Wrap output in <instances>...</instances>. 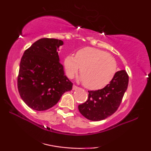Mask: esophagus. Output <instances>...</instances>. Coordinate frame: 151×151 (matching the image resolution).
I'll use <instances>...</instances> for the list:
<instances>
[{
	"instance_id": "esophagus-1",
	"label": "esophagus",
	"mask_w": 151,
	"mask_h": 151,
	"mask_svg": "<svg viewBox=\"0 0 151 151\" xmlns=\"http://www.w3.org/2000/svg\"><path fill=\"white\" fill-rule=\"evenodd\" d=\"M78 88H79V87H78V86H76V85H73V91L77 90V89H78Z\"/></svg>"
}]
</instances>
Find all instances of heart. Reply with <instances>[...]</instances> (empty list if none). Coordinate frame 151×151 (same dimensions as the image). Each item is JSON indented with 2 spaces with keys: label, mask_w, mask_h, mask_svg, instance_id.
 Returning a JSON list of instances; mask_svg holds the SVG:
<instances>
[{
  "label": "heart",
  "mask_w": 151,
  "mask_h": 151,
  "mask_svg": "<svg viewBox=\"0 0 151 151\" xmlns=\"http://www.w3.org/2000/svg\"><path fill=\"white\" fill-rule=\"evenodd\" d=\"M64 67L69 78H73L80 71V81L91 90L106 86L114 78L117 70V63L112 55L92 47L80 49L76 56L68 55L64 60Z\"/></svg>",
  "instance_id": "obj_1"
}]
</instances>
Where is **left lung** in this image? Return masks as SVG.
<instances>
[{
    "mask_svg": "<svg viewBox=\"0 0 151 151\" xmlns=\"http://www.w3.org/2000/svg\"><path fill=\"white\" fill-rule=\"evenodd\" d=\"M128 84L127 71H117L112 81L104 88L88 91V100L78 106L80 113L91 121H100L111 116L120 105Z\"/></svg>",
    "mask_w": 151,
    "mask_h": 151,
    "instance_id": "left-lung-1",
    "label": "left lung"
}]
</instances>
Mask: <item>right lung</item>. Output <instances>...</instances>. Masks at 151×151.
I'll return each mask as SVG.
<instances>
[{
	"mask_svg": "<svg viewBox=\"0 0 151 151\" xmlns=\"http://www.w3.org/2000/svg\"><path fill=\"white\" fill-rule=\"evenodd\" d=\"M63 41L41 38L25 50L20 63L18 89L22 100L34 110L42 111L58 103L73 83L60 63L59 47Z\"/></svg>",
	"mask_w": 151,
	"mask_h": 151,
	"instance_id": "add662e5",
	"label": "right lung"
}]
</instances>
